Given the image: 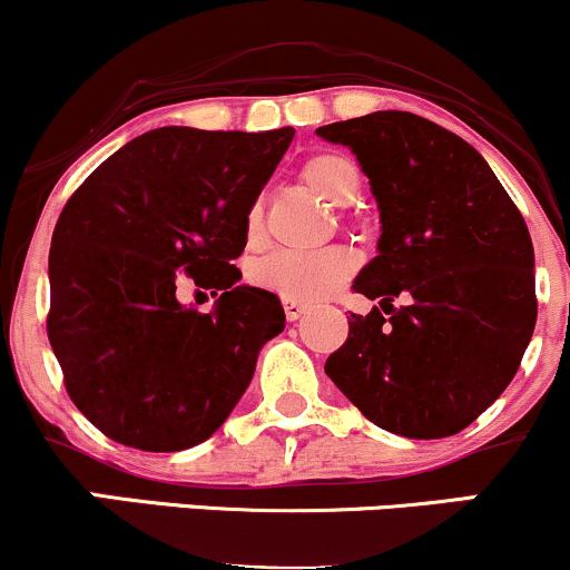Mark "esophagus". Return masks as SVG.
Segmentation results:
<instances>
[{
	"label": "esophagus",
	"mask_w": 570,
	"mask_h": 570,
	"mask_svg": "<svg viewBox=\"0 0 570 570\" xmlns=\"http://www.w3.org/2000/svg\"><path fill=\"white\" fill-rule=\"evenodd\" d=\"M284 311H286V318H289V322H297L299 316H305L307 313V305L299 303V299H284Z\"/></svg>",
	"instance_id": "34e87169"
}]
</instances>
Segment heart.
<instances>
[{
  "instance_id": "heart-1",
  "label": "heart",
  "mask_w": 570,
  "mask_h": 570,
  "mask_svg": "<svg viewBox=\"0 0 570 570\" xmlns=\"http://www.w3.org/2000/svg\"><path fill=\"white\" fill-rule=\"evenodd\" d=\"M305 185L330 203H348L358 189V168L343 153H316L303 163ZM263 235V208L252 206L246 214L248 244ZM356 271V254L343 246L318 252H273L252 265L248 278L259 289L276 292L284 299L316 303L337 292Z\"/></svg>"
}]
</instances>
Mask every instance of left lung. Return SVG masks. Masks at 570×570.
<instances>
[{
    "label": "left lung",
    "mask_w": 570,
    "mask_h": 570,
    "mask_svg": "<svg viewBox=\"0 0 570 570\" xmlns=\"http://www.w3.org/2000/svg\"><path fill=\"white\" fill-rule=\"evenodd\" d=\"M316 134L348 147L370 179L381 238L353 289L391 313H353L326 375L391 434L453 436L503 394L531 343L525 219L472 144L426 117L389 109ZM396 296L404 306L390 305Z\"/></svg>",
    "instance_id": "obj_1"
}]
</instances>
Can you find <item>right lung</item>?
Listing matches in <instances>:
<instances>
[{"label": "right lung", "instance_id": "right-lung-1", "mask_svg": "<svg viewBox=\"0 0 570 570\" xmlns=\"http://www.w3.org/2000/svg\"><path fill=\"white\" fill-rule=\"evenodd\" d=\"M292 136L147 130L63 206L48 337L71 402L109 440L147 453L206 442L244 396L263 345L284 332L281 299L238 284L233 259ZM181 275L223 292L212 314L178 303Z\"/></svg>", "mask_w": 570, "mask_h": 570}]
</instances>
